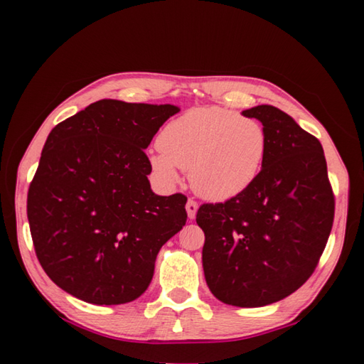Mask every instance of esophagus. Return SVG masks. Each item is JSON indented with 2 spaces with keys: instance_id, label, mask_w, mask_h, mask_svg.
Instances as JSON below:
<instances>
[{
  "instance_id": "34e87169",
  "label": "esophagus",
  "mask_w": 364,
  "mask_h": 364,
  "mask_svg": "<svg viewBox=\"0 0 364 364\" xmlns=\"http://www.w3.org/2000/svg\"><path fill=\"white\" fill-rule=\"evenodd\" d=\"M197 208H199V205H197V202H194V200H188V204H186V212H188V217H189V220H193V218H196V213H197Z\"/></svg>"
}]
</instances>
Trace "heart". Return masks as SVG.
<instances>
[{
	"mask_svg": "<svg viewBox=\"0 0 364 364\" xmlns=\"http://www.w3.org/2000/svg\"><path fill=\"white\" fill-rule=\"evenodd\" d=\"M149 156L160 180L176 183L189 170L191 186L200 197L225 202L245 193L262 173L268 154L263 125L230 109L196 107L162 128Z\"/></svg>",
	"mask_w": 364,
	"mask_h": 364,
	"instance_id": "b5f03b06",
	"label": "heart"
}]
</instances>
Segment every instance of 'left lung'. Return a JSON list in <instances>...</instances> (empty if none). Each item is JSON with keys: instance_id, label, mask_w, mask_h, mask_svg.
<instances>
[{"instance_id": "8db88e82", "label": "left lung", "mask_w": 364, "mask_h": 364, "mask_svg": "<svg viewBox=\"0 0 364 364\" xmlns=\"http://www.w3.org/2000/svg\"><path fill=\"white\" fill-rule=\"evenodd\" d=\"M268 136L258 180L223 204H204L207 286L228 305L255 308L286 299L310 278L334 221L323 146L291 115L268 104L242 110Z\"/></svg>"}]
</instances>
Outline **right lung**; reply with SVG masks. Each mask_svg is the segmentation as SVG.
<instances>
[{"label":"right lung","mask_w":364,"mask_h":364,"mask_svg":"<svg viewBox=\"0 0 364 364\" xmlns=\"http://www.w3.org/2000/svg\"><path fill=\"white\" fill-rule=\"evenodd\" d=\"M180 107L101 100L49 133L27 196L38 262L63 291L120 305L149 287L162 245L186 225V197L157 196L144 149Z\"/></svg>","instance_id":"1"}]
</instances>
